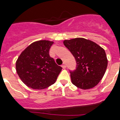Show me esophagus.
<instances>
[{
	"label": "esophagus",
	"mask_w": 120,
	"mask_h": 120,
	"mask_svg": "<svg viewBox=\"0 0 120 120\" xmlns=\"http://www.w3.org/2000/svg\"><path fill=\"white\" fill-rule=\"evenodd\" d=\"M62 67L63 68H66V67H67V65H66L65 63H64V64H62Z\"/></svg>",
	"instance_id": "34e87169"
}]
</instances>
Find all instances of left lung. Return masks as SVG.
<instances>
[{
	"mask_svg": "<svg viewBox=\"0 0 120 120\" xmlns=\"http://www.w3.org/2000/svg\"><path fill=\"white\" fill-rule=\"evenodd\" d=\"M64 43L77 62L76 70L70 71L72 83L83 90L95 87L104 76L108 65L104 49L83 38L65 40Z\"/></svg>",
	"mask_w": 120,
	"mask_h": 120,
	"instance_id": "8db88e82",
	"label": "left lung"
}]
</instances>
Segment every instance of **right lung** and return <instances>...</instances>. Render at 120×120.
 Listing matches in <instances>:
<instances>
[{
    "mask_svg": "<svg viewBox=\"0 0 120 120\" xmlns=\"http://www.w3.org/2000/svg\"><path fill=\"white\" fill-rule=\"evenodd\" d=\"M53 41L39 40L31 43L21 53L16 62V71L29 88L42 90L53 85L62 68L49 55Z\"/></svg>",
    "mask_w": 120,
    "mask_h": 120,
    "instance_id": "obj_1",
    "label": "right lung"
}]
</instances>
